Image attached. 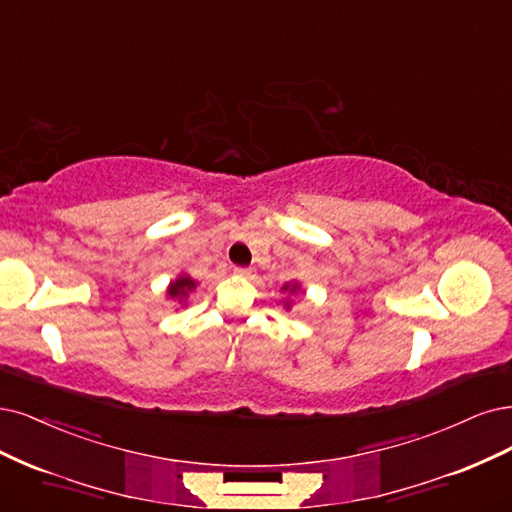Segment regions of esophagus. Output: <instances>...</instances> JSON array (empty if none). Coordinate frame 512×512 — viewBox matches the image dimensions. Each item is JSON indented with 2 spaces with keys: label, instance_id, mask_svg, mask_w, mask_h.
<instances>
[{
  "label": "esophagus",
  "instance_id": "34e87169",
  "mask_svg": "<svg viewBox=\"0 0 512 512\" xmlns=\"http://www.w3.org/2000/svg\"><path fill=\"white\" fill-rule=\"evenodd\" d=\"M235 275H239V277H254V269H248V267H237V269H235Z\"/></svg>",
  "mask_w": 512,
  "mask_h": 512
}]
</instances>
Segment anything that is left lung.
<instances>
[{
    "label": "left lung",
    "mask_w": 512,
    "mask_h": 512,
    "mask_svg": "<svg viewBox=\"0 0 512 512\" xmlns=\"http://www.w3.org/2000/svg\"><path fill=\"white\" fill-rule=\"evenodd\" d=\"M281 290H284V292H290V294H294L296 290H301V286H298V284H286L284 288H281ZM290 307V303H286V309Z\"/></svg>",
    "instance_id": "left-lung-1"
}]
</instances>
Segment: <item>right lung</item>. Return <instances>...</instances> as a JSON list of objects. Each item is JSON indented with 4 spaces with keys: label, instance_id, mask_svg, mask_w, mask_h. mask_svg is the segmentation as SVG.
I'll return each instance as SVG.
<instances>
[{
    "label": "right lung",
    "instance_id": "1",
    "mask_svg": "<svg viewBox=\"0 0 512 512\" xmlns=\"http://www.w3.org/2000/svg\"><path fill=\"white\" fill-rule=\"evenodd\" d=\"M195 288H197V281L195 279H192L190 275H180L178 279L171 281L169 288H167V294L171 298H178V301L182 303L184 298L188 296V292H192Z\"/></svg>",
    "mask_w": 512,
    "mask_h": 512
}]
</instances>
